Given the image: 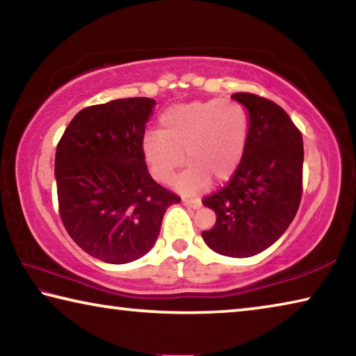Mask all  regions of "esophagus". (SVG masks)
<instances>
[{
    "label": "esophagus",
    "instance_id": "34e87169",
    "mask_svg": "<svg viewBox=\"0 0 356 356\" xmlns=\"http://www.w3.org/2000/svg\"><path fill=\"white\" fill-rule=\"evenodd\" d=\"M182 202L185 204L186 207H191V209H197V207H201V204H202L200 197H193V200H191V197H184Z\"/></svg>",
    "mask_w": 356,
    "mask_h": 356
}]
</instances>
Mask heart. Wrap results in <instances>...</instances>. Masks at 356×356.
Returning a JSON list of instances; mask_svg holds the SVG:
<instances>
[{
	"label": "heart",
	"mask_w": 356,
	"mask_h": 356,
	"mask_svg": "<svg viewBox=\"0 0 356 356\" xmlns=\"http://www.w3.org/2000/svg\"><path fill=\"white\" fill-rule=\"evenodd\" d=\"M250 118L242 104L210 99L174 105L161 113L160 131L143 138V156L155 180L170 184L186 161L176 186L191 195L210 179L225 182L242 163L248 143Z\"/></svg>",
	"instance_id": "heart-1"
}]
</instances>
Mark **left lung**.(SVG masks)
Returning a JSON list of instances; mask_svg holds the SVG:
<instances>
[{"label":"left lung","instance_id":"obj_1","mask_svg":"<svg viewBox=\"0 0 356 356\" xmlns=\"http://www.w3.org/2000/svg\"><path fill=\"white\" fill-rule=\"evenodd\" d=\"M232 99L250 114L242 163L229 182L202 200L216 222L202 231L213 251L250 257L273 245L291 225L303 193V136L275 102L251 92Z\"/></svg>","mask_w":356,"mask_h":356}]
</instances>
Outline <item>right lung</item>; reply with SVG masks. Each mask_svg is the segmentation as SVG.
<instances>
[{"mask_svg": "<svg viewBox=\"0 0 356 356\" xmlns=\"http://www.w3.org/2000/svg\"><path fill=\"white\" fill-rule=\"evenodd\" d=\"M154 99H118L81 110L56 147L58 206L83 251L108 264L152 248L161 220L180 196L156 184L143 156Z\"/></svg>", "mask_w": 356, "mask_h": 356, "instance_id": "1", "label": "right lung"}]
</instances>
